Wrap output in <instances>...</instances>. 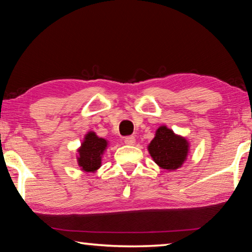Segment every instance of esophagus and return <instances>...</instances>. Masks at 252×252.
I'll return each mask as SVG.
<instances>
[{
	"label": "esophagus",
	"mask_w": 252,
	"mask_h": 252,
	"mask_svg": "<svg viewBox=\"0 0 252 252\" xmlns=\"http://www.w3.org/2000/svg\"><path fill=\"white\" fill-rule=\"evenodd\" d=\"M125 143L127 144V146H133L135 143V138L133 135H129V136H126L125 138Z\"/></svg>",
	"instance_id": "1"
}]
</instances>
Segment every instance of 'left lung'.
Returning <instances> with one entry per match:
<instances>
[{"instance_id": "obj_1", "label": "left lung", "mask_w": 252, "mask_h": 252, "mask_svg": "<svg viewBox=\"0 0 252 252\" xmlns=\"http://www.w3.org/2000/svg\"><path fill=\"white\" fill-rule=\"evenodd\" d=\"M189 142L165 126L157 129L155 138L149 143L148 151L160 168L172 171L181 168L189 155Z\"/></svg>"}]
</instances>
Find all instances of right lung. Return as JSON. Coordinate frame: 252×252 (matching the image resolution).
I'll return each instance as SVG.
<instances>
[{"label":"right lung","instance_id":"right-lung-1","mask_svg":"<svg viewBox=\"0 0 252 252\" xmlns=\"http://www.w3.org/2000/svg\"><path fill=\"white\" fill-rule=\"evenodd\" d=\"M108 140L89 131L78 149V164L83 172L94 173L101 167L102 156L108 148Z\"/></svg>","mask_w":252,"mask_h":252}]
</instances>
